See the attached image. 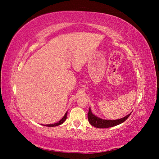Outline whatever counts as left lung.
Masks as SVG:
<instances>
[{
  "mask_svg": "<svg viewBox=\"0 0 159 159\" xmlns=\"http://www.w3.org/2000/svg\"><path fill=\"white\" fill-rule=\"evenodd\" d=\"M131 113L127 115V116L124 117L121 119H116V120H106V119H101L98 117L96 116V115H93L91 112V109L89 108V112L88 113V121L91 125L100 129H104V128H109V127H112L114 126H116L117 125L121 124L123 123L125 121H126L127 118L130 116V115Z\"/></svg>",
  "mask_w": 159,
  "mask_h": 159,
  "instance_id": "left-lung-1",
  "label": "left lung"
}]
</instances>
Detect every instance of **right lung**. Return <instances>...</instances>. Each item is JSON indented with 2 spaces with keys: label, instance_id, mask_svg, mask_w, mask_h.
Segmentation results:
<instances>
[{
  "label": "right lung",
  "instance_id": "1",
  "mask_svg": "<svg viewBox=\"0 0 159 159\" xmlns=\"http://www.w3.org/2000/svg\"><path fill=\"white\" fill-rule=\"evenodd\" d=\"M67 115H68V112H66V114L64 115V116L62 117V119H61L60 121L57 122V123H54V124H49V125H46V127H56V126H58V125H61V124H62L66 120V119H67Z\"/></svg>",
  "mask_w": 159,
  "mask_h": 159
}]
</instances>
